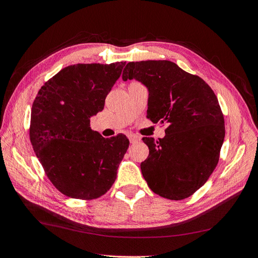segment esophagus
<instances>
[{
  "mask_svg": "<svg viewBox=\"0 0 258 258\" xmlns=\"http://www.w3.org/2000/svg\"><path fill=\"white\" fill-rule=\"evenodd\" d=\"M128 139H129L130 143H136V142L139 141V138L135 135H128Z\"/></svg>",
  "mask_w": 258,
  "mask_h": 258,
  "instance_id": "esophagus-1",
  "label": "esophagus"
}]
</instances>
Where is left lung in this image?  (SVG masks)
Listing matches in <instances>:
<instances>
[{"label":"left lung","instance_id":"left-lung-1","mask_svg":"<svg viewBox=\"0 0 258 258\" xmlns=\"http://www.w3.org/2000/svg\"><path fill=\"white\" fill-rule=\"evenodd\" d=\"M127 80L147 88V118L168 124L162 139H142L150 148L141 163L148 187L171 200L189 197L212 174L224 142L215 93L199 76L168 60L129 62L122 72Z\"/></svg>","mask_w":258,"mask_h":258}]
</instances>
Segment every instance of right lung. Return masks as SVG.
Returning a JSON list of instances; mask_svg holds the SVG:
<instances>
[{"label":"right lung","instance_id":"1","mask_svg":"<svg viewBox=\"0 0 258 258\" xmlns=\"http://www.w3.org/2000/svg\"><path fill=\"white\" fill-rule=\"evenodd\" d=\"M126 62L74 64L62 69L38 91L31 111L30 140L50 182L66 196L95 199L114 184L129 140L105 139L90 128V118Z\"/></svg>","mask_w":258,"mask_h":258}]
</instances>
